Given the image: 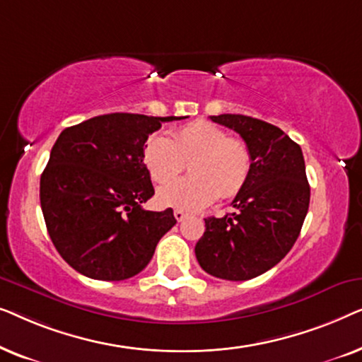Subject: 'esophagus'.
<instances>
[{
    "mask_svg": "<svg viewBox=\"0 0 362 362\" xmlns=\"http://www.w3.org/2000/svg\"><path fill=\"white\" fill-rule=\"evenodd\" d=\"M175 217H176L177 222H181L186 217V212L181 211V209H175Z\"/></svg>",
    "mask_w": 362,
    "mask_h": 362,
    "instance_id": "obj_1",
    "label": "esophagus"
}]
</instances>
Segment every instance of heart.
Wrapping results in <instances>:
<instances>
[{"instance_id":"b5f03b06","label":"heart","mask_w":362,"mask_h":362,"mask_svg":"<svg viewBox=\"0 0 362 362\" xmlns=\"http://www.w3.org/2000/svg\"><path fill=\"white\" fill-rule=\"evenodd\" d=\"M193 156L189 178L170 182L182 160ZM141 160L148 175L163 185L156 199L165 207L199 211L217 197L230 199L244 189L252 170V153L240 138L227 136L226 130L206 120L186 123L173 132L151 133L143 143Z\"/></svg>"}]
</instances>
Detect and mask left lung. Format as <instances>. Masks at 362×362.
<instances>
[{
  "mask_svg": "<svg viewBox=\"0 0 362 362\" xmlns=\"http://www.w3.org/2000/svg\"><path fill=\"white\" fill-rule=\"evenodd\" d=\"M234 130L252 153V170L232 206L235 212L207 217L196 259L212 276L255 279L275 267L298 239L310 206V185L300 145L279 127L247 115L211 117Z\"/></svg>",
  "mask_w": 362,
  "mask_h": 362,
  "instance_id": "left-lung-1",
  "label": "left lung"
}]
</instances>
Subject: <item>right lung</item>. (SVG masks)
Wrapping results in <instances>:
<instances>
[{"mask_svg":"<svg viewBox=\"0 0 362 362\" xmlns=\"http://www.w3.org/2000/svg\"><path fill=\"white\" fill-rule=\"evenodd\" d=\"M186 117L108 113L59 135L41 175V207L54 247L78 274L118 281L140 274L176 224L173 209L141 207L155 194L143 143Z\"/></svg>","mask_w":362,"mask_h":362,"instance_id":"right-lung-1","label":"right lung"}]
</instances>
